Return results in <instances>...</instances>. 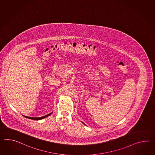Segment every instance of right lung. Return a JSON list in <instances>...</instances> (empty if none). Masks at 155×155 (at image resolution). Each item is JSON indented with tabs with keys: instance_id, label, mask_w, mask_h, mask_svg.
<instances>
[{
	"instance_id": "1",
	"label": "right lung",
	"mask_w": 155,
	"mask_h": 155,
	"mask_svg": "<svg viewBox=\"0 0 155 155\" xmlns=\"http://www.w3.org/2000/svg\"><path fill=\"white\" fill-rule=\"evenodd\" d=\"M52 113H51V114H48L47 115H45V116H43V117H28V116H24V117H26V118H29V119H31V120H42V119H43V118H45V117H48V116H49V115H51Z\"/></svg>"
}]
</instances>
